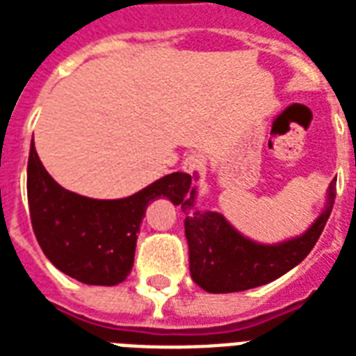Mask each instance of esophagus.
I'll use <instances>...</instances> for the list:
<instances>
[{"mask_svg": "<svg viewBox=\"0 0 356 356\" xmlns=\"http://www.w3.org/2000/svg\"><path fill=\"white\" fill-rule=\"evenodd\" d=\"M181 168L188 172V175H197L204 168V157L199 156V154H189L184 163H181Z\"/></svg>", "mask_w": 356, "mask_h": 356, "instance_id": "1", "label": "esophagus"}]
</instances>
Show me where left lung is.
Wrapping results in <instances>:
<instances>
[{"instance_id":"obj_1","label":"left lung","mask_w":356,"mask_h":356,"mask_svg":"<svg viewBox=\"0 0 356 356\" xmlns=\"http://www.w3.org/2000/svg\"><path fill=\"white\" fill-rule=\"evenodd\" d=\"M336 199V178L327 191V204L308 231L277 244L248 238L223 218V213L197 208V189L188 199L172 204L186 213L189 272L193 282L208 293H238L270 283L308 257L327 225Z\"/></svg>"}]
</instances>
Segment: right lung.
<instances>
[{"instance_id": "add662e5", "label": "right lung", "mask_w": 356, "mask_h": 356, "mask_svg": "<svg viewBox=\"0 0 356 356\" xmlns=\"http://www.w3.org/2000/svg\"><path fill=\"white\" fill-rule=\"evenodd\" d=\"M191 176L172 172L124 199H90L48 175L31 143L28 202L37 242L48 261L86 285H118L129 276L137 234L152 200L188 199Z\"/></svg>"}]
</instances>
